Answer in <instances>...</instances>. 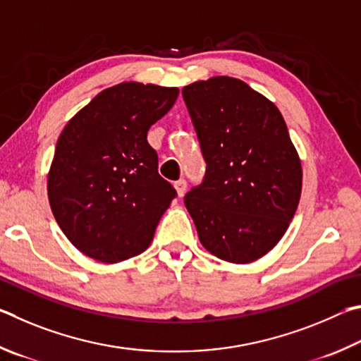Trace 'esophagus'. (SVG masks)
Masks as SVG:
<instances>
[{"label": "esophagus", "instance_id": "esophagus-1", "mask_svg": "<svg viewBox=\"0 0 361 361\" xmlns=\"http://www.w3.org/2000/svg\"><path fill=\"white\" fill-rule=\"evenodd\" d=\"M174 188H176V192H177V197L182 198V197H184L185 190H187V182L184 179L177 180V182H174Z\"/></svg>", "mask_w": 361, "mask_h": 361}]
</instances>
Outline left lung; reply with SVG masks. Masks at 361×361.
Instances as JSON below:
<instances>
[{"label":"left lung","mask_w":361,"mask_h":361,"mask_svg":"<svg viewBox=\"0 0 361 361\" xmlns=\"http://www.w3.org/2000/svg\"><path fill=\"white\" fill-rule=\"evenodd\" d=\"M204 160V182L185 195L200 243L245 264L286 235L302 168L277 106L241 79L216 75L182 88Z\"/></svg>","instance_id":"obj_1"}]
</instances>
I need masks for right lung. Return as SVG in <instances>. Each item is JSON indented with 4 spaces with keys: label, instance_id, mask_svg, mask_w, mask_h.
Returning a JSON list of instances; mask_svg holds the SVG:
<instances>
[{
    "label": "right lung",
    "instance_id": "obj_1",
    "mask_svg": "<svg viewBox=\"0 0 361 361\" xmlns=\"http://www.w3.org/2000/svg\"><path fill=\"white\" fill-rule=\"evenodd\" d=\"M179 88L122 82L99 92L69 120L47 176L50 209L75 249L120 263L149 247L176 197L158 174L147 131Z\"/></svg>",
    "mask_w": 361,
    "mask_h": 361
}]
</instances>
